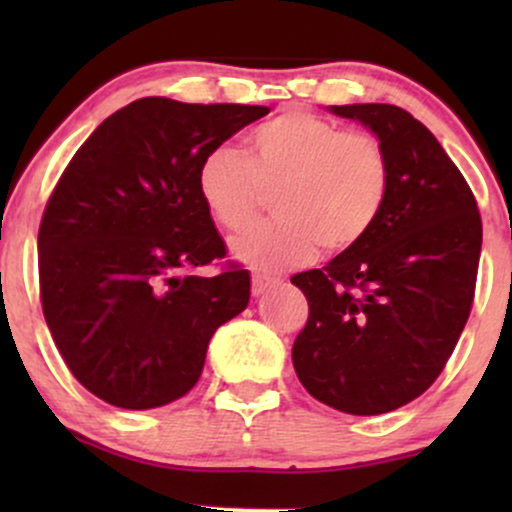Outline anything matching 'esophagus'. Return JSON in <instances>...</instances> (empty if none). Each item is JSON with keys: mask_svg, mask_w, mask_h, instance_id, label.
Wrapping results in <instances>:
<instances>
[{"mask_svg": "<svg viewBox=\"0 0 512 512\" xmlns=\"http://www.w3.org/2000/svg\"><path fill=\"white\" fill-rule=\"evenodd\" d=\"M276 276H269V274H252V293L255 296H260V293H264L269 289V286L276 284Z\"/></svg>", "mask_w": 512, "mask_h": 512, "instance_id": "34e87169", "label": "esophagus"}]
</instances>
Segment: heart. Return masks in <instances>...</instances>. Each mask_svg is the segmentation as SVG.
<instances>
[{
  "label": "heart",
  "instance_id": "heart-1",
  "mask_svg": "<svg viewBox=\"0 0 512 512\" xmlns=\"http://www.w3.org/2000/svg\"><path fill=\"white\" fill-rule=\"evenodd\" d=\"M199 195L226 231H245L272 197L279 219L233 240L257 269L310 262L317 248L344 252L373 231L390 195L392 166L375 134L286 110L255 127L245 158L216 146L199 166Z\"/></svg>",
  "mask_w": 512,
  "mask_h": 512
}]
</instances>
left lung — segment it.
I'll return each instance as SVG.
<instances>
[{
    "label": "left lung",
    "instance_id": "8db88e82",
    "mask_svg": "<svg viewBox=\"0 0 512 512\" xmlns=\"http://www.w3.org/2000/svg\"><path fill=\"white\" fill-rule=\"evenodd\" d=\"M385 144V209L354 248L291 276L308 301L293 368L317 402L356 416L395 411L436 383L472 313L481 214L460 168L407 110L332 105Z\"/></svg>",
    "mask_w": 512,
    "mask_h": 512
}]
</instances>
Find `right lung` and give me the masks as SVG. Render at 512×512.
Masks as SVG:
<instances>
[{
	"label": "right lung",
	"mask_w": 512,
	"mask_h": 512,
	"mask_svg": "<svg viewBox=\"0 0 512 512\" xmlns=\"http://www.w3.org/2000/svg\"><path fill=\"white\" fill-rule=\"evenodd\" d=\"M262 105L139 98L79 146L38 231L40 303L72 375L103 402L154 409L202 375L211 334L243 313L250 274L226 257L199 195L211 149Z\"/></svg>",
	"instance_id": "right-lung-1"
}]
</instances>
